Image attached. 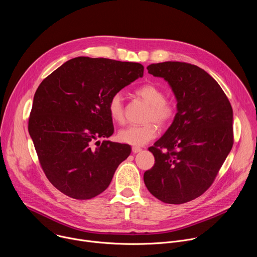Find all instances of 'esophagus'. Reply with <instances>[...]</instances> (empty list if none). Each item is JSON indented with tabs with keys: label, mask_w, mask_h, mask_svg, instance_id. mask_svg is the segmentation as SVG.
I'll use <instances>...</instances> for the list:
<instances>
[{
	"label": "esophagus",
	"mask_w": 257,
	"mask_h": 257,
	"mask_svg": "<svg viewBox=\"0 0 257 257\" xmlns=\"http://www.w3.org/2000/svg\"><path fill=\"white\" fill-rule=\"evenodd\" d=\"M142 150L140 149V148H137V146H133L132 148V153L133 154H138V153H140Z\"/></svg>",
	"instance_id": "34e87169"
}]
</instances>
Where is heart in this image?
<instances>
[{
	"label": "heart",
	"mask_w": 257,
	"mask_h": 257,
	"mask_svg": "<svg viewBox=\"0 0 257 257\" xmlns=\"http://www.w3.org/2000/svg\"><path fill=\"white\" fill-rule=\"evenodd\" d=\"M135 93L144 101L151 104L148 115V121L144 125H130L118 133L119 141L133 146H143L155 139L159 128L156 122L166 127L175 119L178 111L177 103L172 98L165 97V91L154 83H146L139 86ZM108 115L114 122L122 123L124 121V103L120 93H115L107 103Z\"/></svg>",
	"instance_id": "heart-1"
}]
</instances>
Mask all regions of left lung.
<instances>
[{
    "label": "left lung",
    "mask_w": 257,
    "mask_h": 257,
    "mask_svg": "<svg viewBox=\"0 0 257 257\" xmlns=\"http://www.w3.org/2000/svg\"><path fill=\"white\" fill-rule=\"evenodd\" d=\"M148 70L169 82L178 113L164 136L149 149L156 163L143 180L161 201L185 203L211 186L232 150V105L218 83L195 65L164 62Z\"/></svg>",
    "instance_id": "left-lung-1"
}]
</instances>
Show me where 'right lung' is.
Listing matches in <instances>:
<instances>
[{
  "label": "right lung",
  "mask_w": 257,
  "mask_h": 257,
  "mask_svg": "<svg viewBox=\"0 0 257 257\" xmlns=\"http://www.w3.org/2000/svg\"><path fill=\"white\" fill-rule=\"evenodd\" d=\"M142 75L138 63L78 57L36 89L28 132L44 173L65 195L90 199L100 194L129 157L128 144L95 140L114 133L109 98Z\"/></svg>",
  "instance_id": "1"
}]
</instances>
